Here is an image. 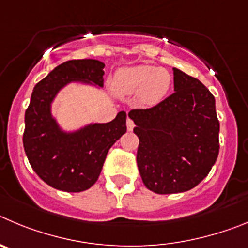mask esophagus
I'll use <instances>...</instances> for the list:
<instances>
[{
  "label": "esophagus",
  "mask_w": 248,
  "mask_h": 248,
  "mask_svg": "<svg viewBox=\"0 0 248 248\" xmlns=\"http://www.w3.org/2000/svg\"><path fill=\"white\" fill-rule=\"evenodd\" d=\"M126 126H127V129H128V131H132L133 127H135V124H133V121L129 119V117H127V120H126Z\"/></svg>",
  "instance_id": "obj_1"
}]
</instances>
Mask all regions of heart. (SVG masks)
I'll use <instances>...</instances> for the list:
<instances>
[{"label":"heart","instance_id":"heart-1","mask_svg":"<svg viewBox=\"0 0 248 248\" xmlns=\"http://www.w3.org/2000/svg\"><path fill=\"white\" fill-rule=\"evenodd\" d=\"M171 84L169 71L155 68L151 64L120 69L112 79V86L121 95L138 93V99L143 105L152 106L162 101Z\"/></svg>","mask_w":248,"mask_h":248}]
</instances>
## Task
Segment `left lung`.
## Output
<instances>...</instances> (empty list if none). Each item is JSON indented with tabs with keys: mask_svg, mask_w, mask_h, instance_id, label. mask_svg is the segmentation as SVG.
<instances>
[{
	"mask_svg": "<svg viewBox=\"0 0 248 248\" xmlns=\"http://www.w3.org/2000/svg\"><path fill=\"white\" fill-rule=\"evenodd\" d=\"M174 93L149 108L129 111L140 138L137 166L157 194L190 190L210 173L218 155L215 97L195 78L173 69Z\"/></svg>",
	"mask_w": 248,
	"mask_h": 248,
	"instance_id": "left-lung-1",
	"label": "left lung"
}]
</instances>
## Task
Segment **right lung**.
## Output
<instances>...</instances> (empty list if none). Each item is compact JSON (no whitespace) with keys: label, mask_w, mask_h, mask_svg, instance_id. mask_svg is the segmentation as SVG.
<instances>
[{"label":"right lung","mask_w":248,"mask_h":248,"mask_svg":"<svg viewBox=\"0 0 248 248\" xmlns=\"http://www.w3.org/2000/svg\"><path fill=\"white\" fill-rule=\"evenodd\" d=\"M105 64L95 59L69 60L34 86L24 115L23 147L31 167L58 190L80 193L91 188L108 149L126 133V112L108 124H93L74 133L60 131L50 115V102L68 82L81 80L104 85Z\"/></svg>","instance_id":"1"}]
</instances>
